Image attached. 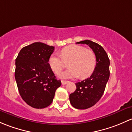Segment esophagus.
Instances as JSON below:
<instances>
[{
	"mask_svg": "<svg viewBox=\"0 0 132 132\" xmlns=\"http://www.w3.org/2000/svg\"><path fill=\"white\" fill-rule=\"evenodd\" d=\"M67 82H68V81H63V80H62V85H66V84L67 83Z\"/></svg>",
	"mask_w": 132,
	"mask_h": 132,
	"instance_id": "esophagus-1",
	"label": "esophagus"
}]
</instances>
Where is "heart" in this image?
I'll use <instances>...</instances> for the list:
<instances>
[{
	"mask_svg": "<svg viewBox=\"0 0 132 132\" xmlns=\"http://www.w3.org/2000/svg\"><path fill=\"white\" fill-rule=\"evenodd\" d=\"M69 69L60 74L63 79L86 78L93 73L96 65V56L94 52L79 45H70L64 47L60 52V56L53 53L50 56L48 63L51 70L58 74L69 63Z\"/></svg>",
	"mask_w": 132,
	"mask_h": 132,
	"instance_id": "obj_1",
	"label": "heart"
}]
</instances>
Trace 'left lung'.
<instances>
[{
    "label": "left lung",
    "mask_w": 132,
    "mask_h": 132,
    "mask_svg": "<svg viewBox=\"0 0 132 132\" xmlns=\"http://www.w3.org/2000/svg\"><path fill=\"white\" fill-rule=\"evenodd\" d=\"M77 44H86L92 49L96 56V66L92 76L76 82V89L69 95L71 105L77 109H86L93 106L101 98L110 76V61L101 46L89 40Z\"/></svg>",
    "instance_id": "1"
}]
</instances>
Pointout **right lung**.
I'll list each match as a JSON object with an SVG mask.
<instances>
[{
  "label": "right lung",
  "mask_w": 132,
  "mask_h": 132,
  "mask_svg": "<svg viewBox=\"0 0 132 132\" xmlns=\"http://www.w3.org/2000/svg\"><path fill=\"white\" fill-rule=\"evenodd\" d=\"M55 47L34 43L23 47L16 58L15 76L20 96L30 106L47 107L61 86L50 67L48 60Z\"/></svg>",
  "instance_id": "add662e5"
}]
</instances>
